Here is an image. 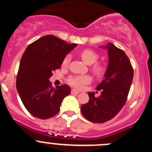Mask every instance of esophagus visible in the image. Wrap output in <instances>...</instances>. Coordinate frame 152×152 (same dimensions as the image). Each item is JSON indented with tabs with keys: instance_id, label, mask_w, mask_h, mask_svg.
<instances>
[{
	"instance_id": "obj_1",
	"label": "esophagus",
	"mask_w": 152,
	"mask_h": 152,
	"mask_svg": "<svg viewBox=\"0 0 152 152\" xmlns=\"http://www.w3.org/2000/svg\"><path fill=\"white\" fill-rule=\"evenodd\" d=\"M71 93H72V94H79L78 91H76V90H74V89L72 90Z\"/></svg>"
}]
</instances>
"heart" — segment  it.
<instances>
[{"label":"heart","mask_w":152,"mask_h":152,"mask_svg":"<svg viewBox=\"0 0 152 152\" xmlns=\"http://www.w3.org/2000/svg\"><path fill=\"white\" fill-rule=\"evenodd\" d=\"M80 56L85 63L88 64H94L91 66V71L95 75H102L105 72V68L100 63H95L99 58V55L91 49H85L80 52ZM71 61V56L66 55L62 60V65L68 67ZM68 84L76 89H82L84 86L90 84L92 81V77L88 75H72L67 80Z\"/></svg>","instance_id":"obj_1"}]
</instances>
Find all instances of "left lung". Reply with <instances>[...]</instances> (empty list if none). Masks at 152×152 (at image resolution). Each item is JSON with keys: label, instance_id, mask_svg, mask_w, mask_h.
Returning <instances> with one entry per match:
<instances>
[{"label": "left lung", "instance_id": "left-lung-1", "mask_svg": "<svg viewBox=\"0 0 152 152\" xmlns=\"http://www.w3.org/2000/svg\"><path fill=\"white\" fill-rule=\"evenodd\" d=\"M103 48L108 51L109 64L105 78L96 87L101 95L96 97L94 93L89 92V101L80 107L83 116L95 123L109 121L121 110L133 79V68L124 51L113 43Z\"/></svg>", "mask_w": 152, "mask_h": 152}]
</instances>
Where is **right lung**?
<instances>
[{
    "instance_id": "add662e5",
    "label": "right lung",
    "mask_w": 152,
    "mask_h": 152,
    "mask_svg": "<svg viewBox=\"0 0 152 152\" xmlns=\"http://www.w3.org/2000/svg\"><path fill=\"white\" fill-rule=\"evenodd\" d=\"M76 45L46 35L29 44L23 54L16 86L24 107L35 117L46 119L56 116L63 99L71 94L68 85L53 88L49 79Z\"/></svg>"
}]
</instances>
